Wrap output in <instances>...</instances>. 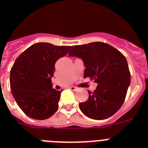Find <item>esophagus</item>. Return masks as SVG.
Listing matches in <instances>:
<instances>
[{
  "label": "esophagus",
  "instance_id": "34e87169",
  "mask_svg": "<svg viewBox=\"0 0 148 148\" xmlns=\"http://www.w3.org/2000/svg\"><path fill=\"white\" fill-rule=\"evenodd\" d=\"M70 89L71 90H73V91H77V90H78V89L75 87H70Z\"/></svg>",
  "mask_w": 148,
  "mask_h": 148
}]
</instances>
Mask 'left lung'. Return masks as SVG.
Instances as JSON below:
<instances>
[{
  "mask_svg": "<svg viewBox=\"0 0 148 148\" xmlns=\"http://www.w3.org/2000/svg\"><path fill=\"white\" fill-rule=\"evenodd\" d=\"M83 61L84 77H90L98 84L79 108L88 118L103 120L120 109L130 84L127 61L119 51L102 42L75 46L70 53Z\"/></svg>",
  "mask_w": 148,
  "mask_h": 148,
  "instance_id": "obj_1",
  "label": "left lung"
}]
</instances>
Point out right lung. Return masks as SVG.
<instances>
[{"instance_id": "add662e5", "label": "right lung", "mask_w": 148, "mask_h": 148, "mask_svg": "<svg viewBox=\"0 0 148 148\" xmlns=\"http://www.w3.org/2000/svg\"><path fill=\"white\" fill-rule=\"evenodd\" d=\"M71 47L36 43L15 60L10 71V88L19 108L30 118L47 119L58 110L61 91L53 89L51 78L57 60Z\"/></svg>"}]
</instances>
